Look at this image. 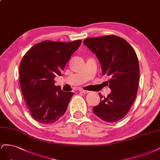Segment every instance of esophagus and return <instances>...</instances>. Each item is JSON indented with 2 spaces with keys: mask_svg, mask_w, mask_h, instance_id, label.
<instances>
[{
  "mask_svg": "<svg viewBox=\"0 0 160 160\" xmlns=\"http://www.w3.org/2000/svg\"><path fill=\"white\" fill-rule=\"evenodd\" d=\"M80 91L81 92L84 93V94H85V93H88V92H90V91H88V90H83V89H81Z\"/></svg>",
  "mask_w": 160,
  "mask_h": 160,
  "instance_id": "obj_1",
  "label": "esophagus"
}]
</instances>
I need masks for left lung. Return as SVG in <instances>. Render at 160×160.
<instances>
[{"mask_svg": "<svg viewBox=\"0 0 160 160\" xmlns=\"http://www.w3.org/2000/svg\"><path fill=\"white\" fill-rule=\"evenodd\" d=\"M84 43L98 58L103 75L111 92L107 97L99 94V104L93 107L94 114L107 122L121 120L129 112L138 92L139 67L133 47L116 35L90 38Z\"/></svg>", "mask_w": 160, "mask_h": 160, "instance_id": "8db88e82", "label": "left lung"}]
</instances>
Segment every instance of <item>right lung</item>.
Listing matches in <instances>:
<instances>
[{
    "instance_id": "obj_1",
    "label": "right lung",
    "mask_w": 160,
    "mask_h": 160,
    "mask_svg": "<svg viewBox=\"0 0 160 160\" xmlns=\"http://www.w3.org/2000/svg\"><path fill=\"white\" fill-rule=\"evenodd\" d=\"M81 40L63 43L43 41L33 45L22 58L19 66L20 85L31 115L44 124L58 121L67 110L74 93L55 86Z\"/></svg>"
}]
</instances>
